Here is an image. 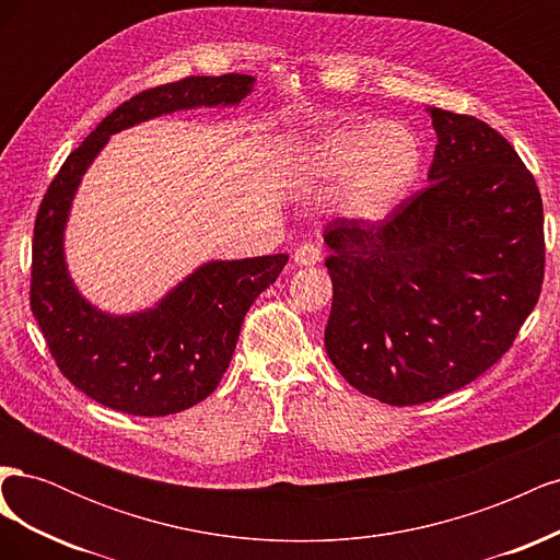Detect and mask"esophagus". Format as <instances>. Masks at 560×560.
<instances>
[{
	"label": "esophagus",
	"mask_w": 560,
	"mask_h": 560,
	"mask_svg": "<svg viewBox=\"0 0 560 560\" xmlns=\"http://www.w3.org/2000/svg\"><path fill=\"white\" fill-rule=\"evenodd\" d=\"M322 257V252L315 243H301L296 249H294V261L299 266H313L317 264Z\"/></svg>",
	"instance_id": "1"
}]
</instances>
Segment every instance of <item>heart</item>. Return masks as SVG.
<instances>
[{"label": "heart", "instance_id": "b5f03b06", "mask_svg": "<svg viewBox=\"0 0 560 560\" xmlns=\"http://www.w3.org/2000/svg\"><path fill=\"white\" fill-rule=\"evenodd\" d=\"M303 179L336 186V208L358 222H378L411 194L422 151L401 124H352L329 128L301 147Z\"/></svg>", "mask_w": 560, "mask_h": 560}]
</instances>
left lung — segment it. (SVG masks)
Segmentation results:
<instances>
[{
	"label": "left lung",
	"instance_id": "8db88e82",
	"mask_svg": "<svg viewBox=\"0 0 560 560\" xmlns=\"http://www.w3.org/2000/svg\"><path fill=\"white\" fill-rule=\"evenodd\" d=\"M430 184L381 222L325 229L329 360L360 393L413 406L460 389L512 348L545 280L541 196L479 118L428 109Z\"/></svg>",
	"mask_w": 560,
	"mask_h": 560
}]
</instances>
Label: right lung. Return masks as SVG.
Masks as SVG:
<instances>
[{
    "label": "right lung",
    "mask_w": 560,
    "mask_h": 560,
    "mask_svg": "<svg viewBox=\"0 0 560 560\" xmlns=\"http://www.w3.org/2000/svg\"><path fill=\"white\" fill-rule=\"evenodd\" d=\"M254 77H186L118 105L83 140L44 194L32 238L30 308L62 376L97 404L130 416H171L214 393L231 364L245 313L287 264V254L210 261L156 308L109 315L70 280L62 233L77 186L109 135L161 114L238 105Z\"/></svg>",
    "instance_id": "obj_1"
}]
</instances>
